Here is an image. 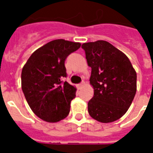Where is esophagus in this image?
Here are the masks:
<instances>
[{
	"label": "esophagus",
	"instance_id": "1",
	"mask_svg": "<svg viewBox=\"0 0 153 153\" xmlns=\"http://www.w3.org/2000/svg\"><path fill=\"white\" fill-rule=\"evenodd\" d=\"M84 85H85V82H81V83L78 85V88L81 89L82 87V86H84Z\"/></svg>",
	"mask_w": 153,
	"mask_h": 153
}]
</instances>
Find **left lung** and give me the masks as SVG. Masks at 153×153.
I'll return each instance as SVG.
<instances>
[{"instance_id":"left-lung-1","label":"left lung","mask_w":153,"mask_h":153,"mask_svg":"<svg viewBox=\"0 0 153 153\" xmlns=\"http://www.w3.org/2000/svg\"><path fill=\"white\" fill-rule=\"evenodd\" d=\"M82 48L91 67L90 83L94 88L89 114L102 123L117 121L127 112L137 92L135 69L128 58L109 42H89Z\"/></svg>"}]
</instances>
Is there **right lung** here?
I'll return each mask as SVG.
<instances>
[{
	"mask_svg": "<svg viewBox=\"0 0 153 153\" xmlns=\"http://www.w3.org/2000/svg\"><path fill=\"white\" fill-rule=\"evenodd\" d=\"M80 43L55 39L32 53L21 72V87L32 112L43 121L55 123L69 114L76 88L62 79L67 76L65 59Z\"/></svg>",
	"mask_w": 153,
	"mask_h": 153,
	"instance_id": "1",
	"label": "right lung"
}]
</instances>
